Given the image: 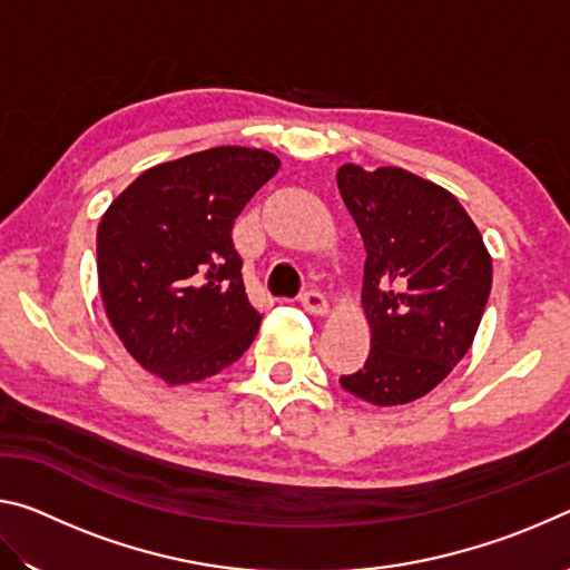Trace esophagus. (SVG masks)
<instances>
[{"mask_svg": "<svg viewBox=\"0 0 570 570\" xmlns=\"http://www.w3.org/2000/svg\"><path fill=\"white\" fill-rule=\"evenodd\" d=\"M302 306L306 308V312L322 316V314H326V296L320 292V288H306V292L302 294Z\"/></svg>", "mask_w": 570, "mask_h": 570, "instance_id": "esophagus-1", "label": "esophagus"}]
</instances>
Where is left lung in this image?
Instances as JSON below:
<instances>
[{
    "label": "left lung",
    "instance_id": "8db88e82",
    "mask_svg": "<svg viewBox=\"0 0 570 570\" xmlns=\"http://www.w3.org/2000/svg\"><path fill=\"white\" fill-rule=\"evenodd\" d=\"M336 186L366 248L372 350L342 387L377 407L420 400L468 354L493 262L460 200L402 168L342 166Z\"/></svg>",
    "mask_w": 570,
    "mask_h": 570
}]
</instances>
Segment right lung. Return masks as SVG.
<instances>
[{"label":"right lung","mask_w":570,"mask_h":570,"mask_svg":"<svg viewBox=\"0 0 570 570\" xmlns=\"http://www.w3.org/2000/svg\"><path fill=\"white\" fill-rule=\"evenodd\" d=\"M276 170L266 150H200L146 170L105 210V314L132 360L163 382L214 377L254 342L262 314L230 230Z\"/></svg>","instance_id":"right-lung-1"}]
</instances>
